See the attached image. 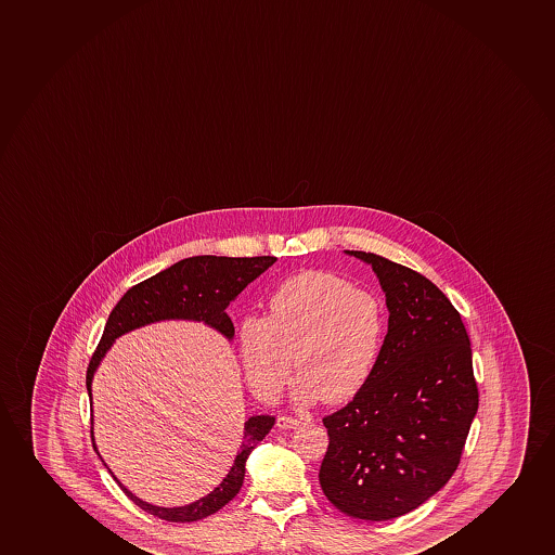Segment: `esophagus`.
<instances>
[{
	"label": "esophagus",
	"instance_id": "34e87169",
	"mask_svg": "<svg viewBox=\"0 0 555 555\" xmlns=\"http://www.w3.org/2000/svg\"><path fill=\"white\" fill-rule=\"evenodd\" d=\"M301 422L298 418H293V416H280L278 418V427L280 429H296V427H300Z\"/></svg>",
	"mask_w": 555,
	"mask_h": 555
}]
</instances>
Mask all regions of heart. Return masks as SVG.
I'll return each instance as SVG.
<instances>
[{
	"mask_svg": "<svg viewBox=\"0 0 555 555\" xmlns=\"http://www.w3.org/2000/svg\"><path fill=\"white\" fill-rule=\"evenodd\" d=\"M270 314H244L238 351L251 389L272 400L293 372L294 400L311 405L350 402L369 385L387 335V311L376 294L327 270L281 281L268 298Z\"/></svg>",
	"mask_w": 555,
	"mask_h": 555,
	"instance_id": "obj_1",
	"label": "heart"
}]
</instances>
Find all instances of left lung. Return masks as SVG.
Here are the masks:
<instances>
[{
    "label": "left lung",
    "mask_w": 555,
    "mask_h": 555,
    "mask_svg": "<svg viewBox=\"0 0 555 555\" xmlns=\"http://www.w3.org/2000/svg\"><path fill=\"white\" fill-rule=\"evenodd\" d=\"M345 254L377 275L389 332L369 385L324 418L319 479L345 515L382 522L416 509L457 470L478 385L465 324L437 285L382 255Z\"/></svg>",
    "instance_id": "1"
}]
</instances>
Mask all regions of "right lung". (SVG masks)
<instances>
[{"instance_id": "1", "label": "right lung", "mask_w": 555, "mask_h": 555, "mask_svg": "<svg viewBox=\"0 0 555 555\" xmlns=\"http://www.w3.org/2000/svg\"><path fill=\"white\" fill-rule=\"evenodd\" d=\"M278 261L275 257H217V255H196L183 261L176 262L159 274L129 288L121 296L115 309L108 314L107 324L103 330L102 340L94 356L90 359L87 370V390L92 402V377L108 348L116 338L126 333L144 327V325L163 322V320H192L204 322L225 338L235 337V327L225 309L235 300L251 281L272 267ZM275 424L270 414H255L244 422L243 444L238 448L235 461L228 476L222 479L215 491L196 502L181 507H159L147 504L118 481L116 483L126 496L150 515L157 516L168 522H196L205 516L215 515L223 505L238 494L243 487L246 459ZM94 444V431H92ZM94 450L98 452L96 444ZM113 474V472H111Z\"/></svg>"}]
</instances>
